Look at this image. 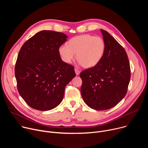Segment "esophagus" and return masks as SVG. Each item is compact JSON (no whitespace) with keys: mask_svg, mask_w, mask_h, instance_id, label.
Here are the masks:
<instances>
[{"mask_svg":"<svg viewBox=\"0 0 148 148\" xmlns=\"http://www.w3.org/2000/svg\"><path fill=\"white\" fill-rule=\"evenodd\" d=\"M74 70H75V74H76L77 75H78L79 74V73H80V71H79V70L78 69H76V68L74 69Z\"/></svg>","mask_w":148,"mask_h":148,"instance_id":"1","label":"esophagus"}]
</instances>
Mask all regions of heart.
I'll return each instance as SVG.
<instances>
[{
	"label": "heart",
	"mask_w": 148,
	"mask_h": 148,
	"mask_svg": "<svg viewBox=\"0 0 148 148\" xmlns=\"http://www.w3.org/2000/svg\"><path fill=\"white\" fill-rule=\"evenodd\" d=\"M105 51V43L99 36L82 34L71 38L67 46L62 45L58 49L61 60L70 63L75 58L82 67L89 69L97 66L102 59Z\"/></svg>",
	"instance_id": "b5f03b06"
}]
</instances>
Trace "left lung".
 Returning a JSON list of instances; mask_svg holds the SVG:
<instances>
[{
	"label": "left lung",
	"mask_w": 148,
	"mask_h": 148,
	"mask_svg": "<svg viewBox=\"0 0 148 148\" xmlns=\"http://www.w3.org/2000/svg\"><path fill=\"white\" fill-rule=\"evenodd\" d=\"M105 51L98 64L80 73L81 93L89 107L102 111L117 105L125 96L131 78L129 60L124 49L107 31L101 29Z\"/></svg>",
	"instance_id": "1"
}]
</instances>
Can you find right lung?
Wrapping results in <instances>:
<instances>
[{
  "mask_svg": "<svg viewBox=\"0 0 148 148\" xmlns=\"http://www.w3.org/2000/svg\"><path fill=\"white\" fill-rule=\"evenodd\" d=\"M65 34L42 30L24 43L14 69L19 94L33 109L51 110L61 102L66 86L75 77L73 66L62 61L59 47Z\"/></svg>",
  "mask_w": 148,
  "mask_h": 148,
  "instance_id": "obj_1",
  "label": "right lung"
}]
</instances>
